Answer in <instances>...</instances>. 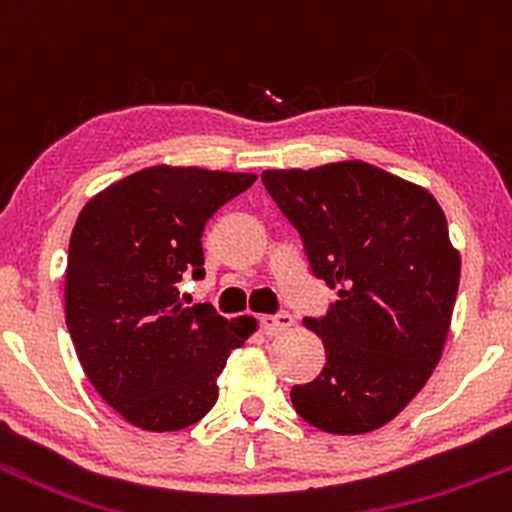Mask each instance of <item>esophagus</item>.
I'll list each match as a JSON object with an SVG mask.
<instances>
[{
	"instance_id": "34e87169",
	"label": "esophagus",
	"mask_w": 512,
	"mask_h": 512,
	"mask_svg": "<svg viewBox=\"0 0 512 512\" xmlns=\"http://www.w3.org/2000/svg\"><path fill=\"white\" fill-rule=\"evenodd\" d=\"M293 326L291 313H276V316H263L261 318V331L266 336H276V333L286 331V328Z\"/></svg>"
}]
</instances>
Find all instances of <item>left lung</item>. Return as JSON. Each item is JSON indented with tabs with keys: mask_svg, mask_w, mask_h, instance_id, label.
Wrapping results in <instances>:
<instances>
[{
	"mask_svg": "<svg viewBox=\"0 0 512 512\" xmlns=\"http://www.w3.org/2000/svg\"><path fill=\"white\" fill-rule=\"evenodd\" d=\"M263 186L303 239L316 278L338 291L303 318L326 348L316 381L291 388L298 416L333 435L391 423L443 356L460 254L428 189L366 161L273 169Z\"/></svg>",
	"mask_w": 512,
	"mask_h": 512,
	"instance_id": "1",
	"label": "left lung"
}]
</instances>
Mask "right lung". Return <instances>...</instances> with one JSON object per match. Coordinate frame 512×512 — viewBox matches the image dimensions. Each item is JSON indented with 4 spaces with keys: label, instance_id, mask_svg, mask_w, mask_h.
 Here are the masks:
<instances>
[{
    "label": "right lung",
    "instance_id": "obj_1",
    "mask_svg": "<svg viewBox=\"0 0 512 512\" xmlns=\"http://www.w3.org/2000/svg\"><path fill=\"white\" fill-rule=\"evenodd\" d=\"M256 174L149 166L91 196L69 239L64 311L79 363L101 398L141 430L199 423L216 378L254 318L184 306L179 281L204 278V226Z\"/></svg>",
    "mask_w": 512,
    "mask_h": 512
}]
</instances>
